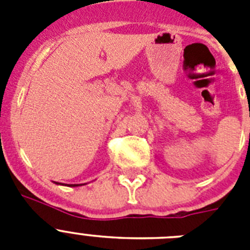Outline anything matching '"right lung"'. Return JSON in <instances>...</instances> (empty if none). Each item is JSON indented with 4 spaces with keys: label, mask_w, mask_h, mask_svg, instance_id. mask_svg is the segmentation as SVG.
Masks as SVG:
<instances>
[{
    "label": "right lung",
    "mask_w": 250,
    "mask_h": 250,
    "mask_svg": "<svg viewBox=\"0 0 250 250\" xmlns=\"http://www.w3.org/2000/svg\"><path fill=\"white\" fill-rule=\"evenodd\" d=\"M56 184L63 185V184H61V183H56ZM80 185H83V184H70V185H68V187H80Z\"/></svg>",
    "instance_id": "1"
}]
</instances>
